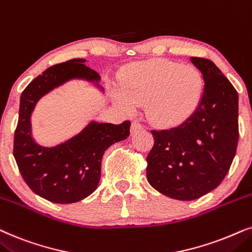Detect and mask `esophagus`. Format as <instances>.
<instances>
[{
  "instance_id": "34e87169",
  "label": "esophagus",
  "mask_w": 252,
  "mask_h": 252,
  "mask_svg": "<svg viewBox=\"0 0 252 252\" xmlns=\"http://www.w3.org/2000/svg\"><path fill=\"white\" fill-rule=\"evenodd\" d=\"M144 129V126L142 123H139L138 121H133L131 123V132L135 133L137 131H140V130Z\"/></svg>"
}]
</instances>
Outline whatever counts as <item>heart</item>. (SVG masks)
Here are the masks:
<instances>
[{"label": "heart", "instance_id": "obj_1", "mask_svg": "<svg viewBox=\"0 0 252 252\" xmlns=\"http://www.w3.org/2000/svg\"><path fill=\"white\" fill-rule=\"evenodd\" d=\"M202 93L203 77L198 69L154 60L130 66L123 72L115 99L128 110L147 102L146 113L152 122L174 124L196 109Z\"/></svg>", "mask_w": 252, "mask_h": 252}]
</instances>
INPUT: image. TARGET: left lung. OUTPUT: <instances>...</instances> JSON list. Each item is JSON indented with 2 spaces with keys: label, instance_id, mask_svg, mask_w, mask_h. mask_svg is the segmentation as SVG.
<instances>
[{
  "label": "left lung",
  "instance_id": "left-lung-1",
  "mask_svg": "<svg viewBox=\"0 0 252 252\" xmlns=\"http://www.w3.org/2000/svg\"><path fill=\"white\" fill-rule=\"evenodd\" d=\"M203 73L202 99L188 119L170 129L151 130L154 144L146 158V177L160 193L193 200L222 182L239 142V95L220 69L191 58Z\"/></svg>",
  "mask_w": 252,
  "mask_h": 252
}]
</instances>
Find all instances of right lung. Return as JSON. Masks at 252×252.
Masks as SVG:
<instances>
[{"label":"right lung","instance_id":"1","mask_svg":"<svg viewBox=\"0 0 252 252\" xmlns=\"http://www.w3.org/2000/svg\"><path fill=\"white\" fill-rule=\"evenodd\" d=\"M85 61L73 59L52 65L33 79L21 95L13 157L30 189L52 203H76L90 196L99 184L105 151L130 135V121L121 124L91 122L79 135L55 147L40 146L32 139L30 116L43 94L72 78L100 79L94 70L84 64Z\"/></svg>","mask_w":252,"mask_h":252}]
</instances>
